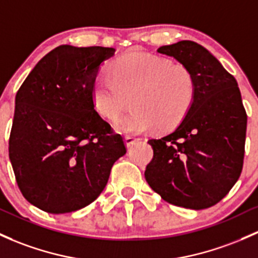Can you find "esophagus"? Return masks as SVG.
Returning a JSON list of instances; mask_svg holds the SVG:
<instances>
[{
    "mask_svg": "<svg viewBox=\"0 0 258 258\" xmlns=\"http://www.w3.org/2000/svg\"><path fill=\"white\" fill-rule=\"evenodd\" d=\"M140 138H137V137H133V135H128V137H125V144L128 148H130V146L134 145L137 141H139Z\"/></svg>",
    "mask_w": 258,
    "mask_h": 258,
    "instance_id": "obj_1",
    "label": "esophagus"
}]
</instances>
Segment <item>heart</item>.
Masks as SVG:
<instances>
[{
    "mask_svg": "<svg viewBox=\"0 0 258 258\" xmlns=\"http://www.w3.org/2000/svg\"><path fill=\"white\" fill-rule=\"evenodd\" d=\"M130 96L133 109L115 120V129L139 134L178 125L196 97V80L182 65L146 52H130L110 66V74L97 75L92 86L93 108L102 118L113 120Z\"/></svg>",
    "mask_w": 258,
    "mask_h": 258,
    "instance_id": "heart-1",
    "label": "heart"
}]
</instances>
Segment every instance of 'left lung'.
<instances>
[{
	"instance_id": "left-lung-1",
	"label": "left lung",
	"mask_w": 258,
	"mask_h": 258,
	"mask_svg": "<svg viewBox=\"0 0 258 258\" xmlns=\"http://www.w3.org/2000/svg\"><path fill=\"white\" fill-rule=\"evenodd\" d=\"M196 80V97L171 134L150 139L154 157L145 178L163 201L201 210L219 203L239 179L245 156L247 114L236 80L199 44L160 46Z\"/></svg>"
}]
</instances>
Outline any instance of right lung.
Masks as SVG:
<instances>
[{
    "label": "right lung",
    "mask_w": 258,
    "mask_h": 258,
    "mask_svg": "<svg viewBox=\"0 0 258 258\" xmlns=\"http://www.w3.org/2000/svg\"><path fill=\"white\" fill-rule=\"evenodd\" d=\"M115 49L60 45L45 55L16 95L8 152L24 198L51 214L96 201L126 152L120 134L92 104L102 62Z\"/></svg>",
    "instance_id": "add662e5"
}]
</instances>
